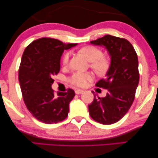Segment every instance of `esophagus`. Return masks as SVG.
<instances>
[{
	"label": "esophagus",
	"mask_w": 158,
	"mask_h": 158,
	"mask_svg": "<svg viewBox=\"0 0 158 158\" xmlns=\"http://www.w3.org/2000/svg\"><path fill=\"white\" fill-rule=\"evenodd\" d=\"M84 91L82 89H76L75 90V92H76V94H82V92H83Z\"/></svg>",
	"instance_id": "esophagus-1"
}]
</instances>
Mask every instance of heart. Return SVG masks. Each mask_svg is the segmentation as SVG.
I'll return each instance as SVG.
<instances>
[{
  "instance_id": "b5f03b06",
  "label": "heart",
  "mask_w": 158,
  "mask_h": 158,
  "mask_svg": "<svg viewBox=\"0 0 158 158\" xmlns=\"http://www.w3.org/2000/svg\"><path fill=\"white\" fill-rule=\"evenodd\" d=\"M80 52L90 62V67L97 73L102 75L106 73L109 68V59L107 56L103 55V52L100 48L92 45H87L82 48L80 50ZM70 55L71 54L69 52H67L64 55L61 60L64 66H67L69 64ZM93 78H94V74L91 72H86V73L75 72L69 77V81L70 83L76 86L84 87L86 85L87 82L92 81Z\"/></svg>"
}]
</instances>
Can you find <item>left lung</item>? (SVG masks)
Masks as SVG:
<instances>
[{"mask_svg": "<svg viewBox=\"0 0 158 158\" xmlns=\"http://www.w3.org/2000/svg\"><path fill=\"white\" fill-rule=\"evenodd\" d=\"M90 43L104 46L111 56V62L106 77L95 85L106 89V96L94 95V100L88 106L89 115L97 123L111 125L127 113L135 98L139 82L137 55L125 38L106 35Z\"/></svg>", "mask_w": 158, "mask_h": 158, "instance_id": "1", "label": "left lung"}]
</instances>
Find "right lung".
I'll return each instance as SVG.
<instances>
[{
  "label": "right lung",
  "mask_w": 158,
  "mask_h": 158,
  "mask_svg": "<svg viewBox=\"0 0 158 158\" xmlns=\"http://www.w3.org/2000/svg\"><path fill=\"white\" fill-rule=\"evenodd\" d=\"M76 45L43 37L33 41L23 53L18 76L23 99L33 117L43 123H57L68 116L73 89L56 94L51 85L60 71L63 52Z\"/></svg>",
  "instance_id": "right-lung-1"
}]
</instances>
